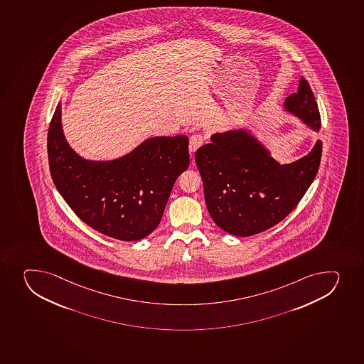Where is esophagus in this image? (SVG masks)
I'll use <instances>...</instances> for the list:
<instances>
[{
    "instance_id": "obj_1",
    "label": "esophagus",
    "mask_w": 364,
    "mask_h": 364,
    "mask_svg": "<svg viewBox=\"0 0 364 364\" xmlns=\"http://www.w3.org/2000/svg\"><path fill=\"white\" fill-rule=\"evenodd\" d=\"M204 142H205V137L203 136L202 134H193L190 137V146H188L190 151L195 153L202 144H204Z\"/></svg>"
}]
</instances>
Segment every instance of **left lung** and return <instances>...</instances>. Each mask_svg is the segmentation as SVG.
I'll return each instance as SVG.
<instances>
[{
  "label": "left lung",
  "mask_w": 364,
  "mask_h": 364,
  "mask_svg": "<svg viewBox=\"0 0 364 364\" xmlns=\"http://www.w3.org/2000/svg\"><path fill=\"white\" fill-rule=\"evenodd\" d=\"M284 105L319 130L321 114L305 78ZM211 141L195 155L206 206L220 229L241 237L268 230L286 218L306 193L321 165V141L310 154L287 165L277 164L245 130L215 134Z\"/></svg>",
  "instance_id": "8db88e82"
}]
</instances>
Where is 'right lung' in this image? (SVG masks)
Wrapping results in <instances>:
<instances>
[{"label":"right lung","mask_w":364,"mask_h":364,"mask_svg":"<svg viewBox=\"0 0 364 364\" xmlns=\"http://www.w3.org/2000/svg\"><path fill=\"white\" fill-rule=\"evenodd\" d=\"M60 103L47 134L54 185L89 227L119 241H137L158 227L176 178L188 168V137L149 139L114 161H87L66 142Z\"/></svg>","instance_id":"right-lung-1"}]
</instances>
